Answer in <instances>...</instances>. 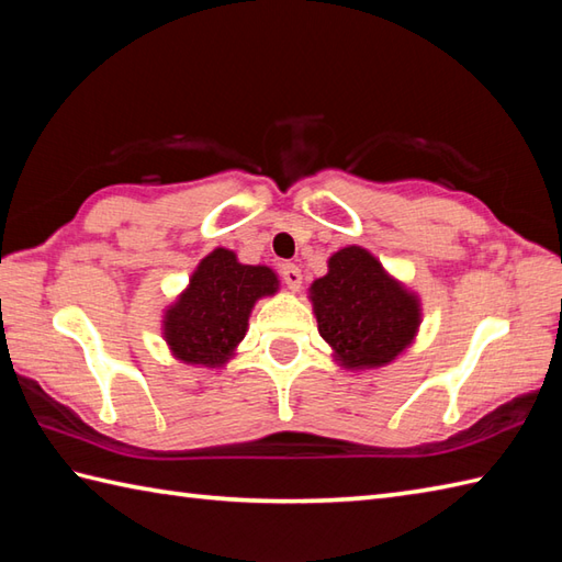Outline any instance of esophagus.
I'll return each mask as SVG.
<instances>
[{"label": "esophagus", "mask_w": 562, "mask_h": 562, "mask_svg": "<svg viewBox=\"0 0 562 562\" xmlns=\"http://www.w3.org/2000/svg\"><path fill=\"white\" fill-rule=\"evenodd\" d=\"M282 280H284V284H288L292 292H300V288H302V270L296 268V266H292V262H288V266H282Z\"/></svg>", "instance_id": "34e87169"}]
</instances>
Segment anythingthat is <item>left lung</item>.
<instances>
[{"label":"left lung","instance_id":"1","mask_svg":"<svg viewBox=\"0 0 562 562\" xmlns=\"http://www.w3.org/2000/svg\"><path fill=\"white\" fill-rule=\"evenodd\" d=\"M308 302L333 360L350 372L398 360L423 324L420 294L362 246H345L328 258V272L312 282Z\"/></svg>","mask_w":562,"mask_h":562}]
</instances>
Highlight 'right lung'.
Listing matches in <instances>:
<instances>
[{
	"label": "right lung",
	"mask_w": 562,
	"mask_h": 562,
	"mask_svg": "<svg viewBox=\"0 0 562 562\" xmlns=\"http://www.w3.org/2000/svg\"><path fill=\"white\" fill-rule=\"evenodd\" d=\"M280 290L268 266H244L234 250L217 246L198 262L186 290L164 308L161 336L173 360L220 369L236 355L248 318L262 296Z\"/></svg>",
	"instance_id": "1"
}]
</instances>
